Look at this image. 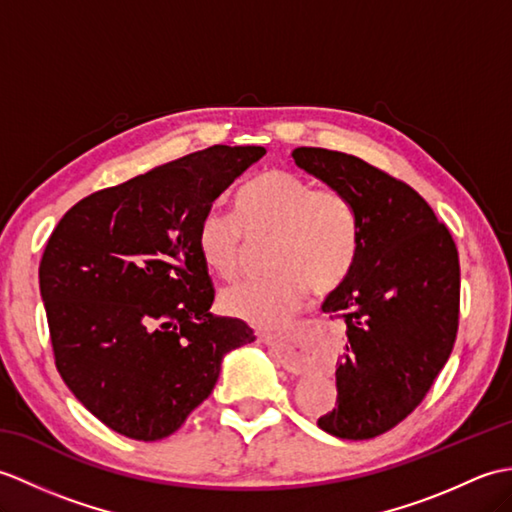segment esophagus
I'll return each mask as SVG.
<instances>
[{"label":"esophagus","instance_id":"esophagus-1","mask_svg":"<svg viewBox=\"0 0 512 512\" xmlns=\"http://www.w3.org/2000/svg\"><path fill=\"white\" fill-rule=\"evenodd\" d=\"M257 339L262 341V343H266V345H270V347H275L279 358H281V363H284V367L290 369L292 374L303 372V367H306V354L295 350V347H288V345H286L284 341H281L279 336H275V334L257 332Z\"/></svg>","mask_w":512,"mask_h":512}]
</instances>
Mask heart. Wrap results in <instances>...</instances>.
<instances>
[{"instance_id":"obj_1","label":"heart","mask_w":512,"mask_h":512,"mask_svg":"<svg viewBox=\"0 0 512 512\" xmlns=\"http://www.w3.org/2000/svg\"><path fill=\"white\" fill-rule=\"evenodd\" d=\"M266 239L273 273L224 290L222 308L259 328H277L301 308L308 288L330 295L350 277L361 253V217L347 193L268 169L239 189L235 215L209 209L195 233L202 262L222 279L239 275L248 242Z\"/></svg>"}]
</instances>
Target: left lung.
<instances>
[{
  "instance_id": "left-lung-1",
  "label": "left lung",
  "mask_w": 512,
  "mask_h": 512,
  "mask_svg": "<svg viewBox=\"0 0 512 512\" xmlns=\"http://www.w3.org/2000/svg\"><path fill=\"white\" fill-rule=\"evenodd\" d=\"M301 169L352 198L361 253L323 312L347 325L336 405L319 427L343 440L394 429L429 394L460 323V259L449 228L407 182L321 147L292 151Z\"/></svg>"
}]
</instances>
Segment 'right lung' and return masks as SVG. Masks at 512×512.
Here are the masks:
<instances>
[{
  "label": "right lung",
  "instance_id": "right-lung-1",
  "mask_svg": "<svg viewBox=\"0 0 512 512\" xmlns=\"http://www.w3.org/2000/svg\"><path fill=\"white\" fill-rule=\"evenodd\" d=\"M264 147L213 145L101 189L61 217L39 264L63 383L107 427L154 442L178 431L255 334L213 317L200 217Z\"/></svg>",
  "mask_w": 512,
  "mask_h": 512
}]
</instances>
